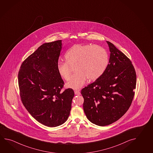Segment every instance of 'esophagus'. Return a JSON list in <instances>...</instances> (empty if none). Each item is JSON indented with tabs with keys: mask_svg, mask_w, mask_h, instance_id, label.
<instances>
[{
	"mask_svg": "<svg viewBox=\"0 0 153 153\" xmlns=\"http://www.w3.org/2000/svg\"><path fill=\"white\" fill-rule=\"evenodd\" d=\"M75 95H80V94H81V93H80V91H75Z\"/></svg>",
	"mask_w": 153,
	"mask_h": 153,
	"instance_id": "obj_1",
	"label": "esophagus"
}]
</instances>
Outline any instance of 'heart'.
Instances as JSON below:
<instances>
[{
    "instance_id": "obj_1",
    "label": "heart",
    "mask_w": 153,
    "mask_h": 153,
    "mask_svg": "<svg viewBox=\"0 0 153 153\" xmlns=\"http://www.w3.org/2000/svg\"><path fill=\"white\" fill-rule=\"evenodd\" d=\"M65 62H58L57 70L64 79H70L72 68L76 72L66 84L68 88L78 89L84 85L87 78L95 81L105 71L108 64L107 51L99 45H75L65 54Z\"/></svg>"
}]
</instances>
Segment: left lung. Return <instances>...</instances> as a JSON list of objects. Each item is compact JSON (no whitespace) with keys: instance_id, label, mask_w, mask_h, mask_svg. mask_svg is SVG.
<instances>
[{"instance_id":"obj_1","label":"left lung","mask_w":153,"mask_h":153,"mask_svg":"<svg viewBox=\"0 0 153 153\" xmlns=\"http://www.w3.org/2000/svg\"><path fill=\"white\" fill-rule=\"evenodd\" d=\"M106 42L111 52L107 69L81 91L88 119L101 126L117 121L127 112L136 85V74L131 60L113 44Z\"/></svg>"}]
</instances>
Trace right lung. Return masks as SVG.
I'll list each match as a JSON object with an SVG mask.
<instances>
[{"mask_svg":"<svg viewBox=\"0 0 153 153\" xmlns=\"http://www.w3.org/2000/svg\"><path fill=\"white\" fill-rule=\"evenodd\" d=\"M62 40L45 43L26 58L18 75L22 103L31 116L48 127L67 120L74 91L62 89L64 82L57 70Z\"/></svg>","mask_w":153,"mask_h":153,"instance_id":"obj_1","label":"right lung"}]
</instances>
